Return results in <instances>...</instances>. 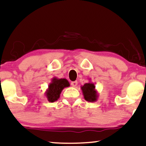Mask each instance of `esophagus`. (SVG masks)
Segmentation results:
<instances>
[{"instance_id":"esophagus-1","label":"esophagus","mask_w":146,"mask_h":146,"mask_svg":"<svg viewBox=\"0 0 146 146\" xmlns=\"http://www.w3.org/2000/svg\"><path fill=\"white\" fill-rule=\"evenodd\" d=\"M78 84V82L77 81H74V82H71V85L73 87H76Z\"/></svg>"}]
</instances>
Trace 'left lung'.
Wrapping results in <instances>:
<instances>
[{
    "label": "left lung",
    "mask_w": 146,
    "mask_h": 146,
    "mask_svg": "<svg viewBox=\"0 0 146 146\" xmlns=\"http://www.w3.org/2000/svg\"><path fill=\"white\" fill-rule=\"evenodd\" d=\"M81 89L82 90L84 98L86 100L90 102H94L98 98V93L96 90L94 84L92 82L86 83L84 86H82Z\"/></svg>",
    "instance_id": "8db88e82"
}]
</instances>
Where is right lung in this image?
I'll return each mask as SVG.
<instances>
[{"label":"right lung","mask_w":146,"mask_h":146,"mask_svg":"<svg viewBox=\"0 0 146 146\" xmlns=\"http://www.w3.org/2000/svg\"><path fill=\"white\" fill-rule=\"evenodd\" d=\"M70 86L69 82L65 78H57L56 77L52 79L48 88L45 92V96L50 102L58 100L60 96V94L64 88Z\"/></svg>","instance_id":"add662e5"}]
</instances>
